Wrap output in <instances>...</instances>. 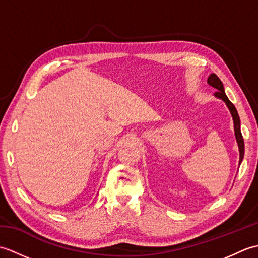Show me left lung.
Masks as SVG:
<instances>
[{"instance_id": "left-lung-1", "label": "left lung", "mask_w": 258, "mask_h": 258, "mask_svg": "<svg viewBox=\"0 0 258 258\" xmlns=\"http://www.w3.org/2000/svg\"><path fill=\"white\" fill-rule=\"evenodd\" d=\"M207 83L211 86H213L214 89L217 90V92H215V94L214 95H215V97L221 98V100L225 102V104L229 109V112H231V114H232L233 122H234L235 138H236V142L238 144V150H239V163L238 164L240 165V163H242L243 158H244V139H243L242 132H240V120H239L237 109L234 106V104L228 100V97L225 94V91H224V86H223L222 81L218 79V76L215 73H213L208 76Z\"/></svg>"}]
</instances>
